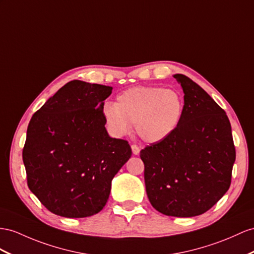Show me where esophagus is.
<instances>
[{
	"label": "esophagus",
	"mask_w": 254,
	"mask_h": 254,
	"mask_svg": "<svg viewBox=\"0 0 254 254\" xmlns=\"http://www.w3.org/2000/svg\"><path fill=\"white\" fill-rule=\"evenodd\" d=\"M131 148H132V152H133L134 155H138V154H139L140 149H139L137 146H136V145H132Z\"/></svg>",
	"instance_id": "esophagus-1"
}]
</instances>
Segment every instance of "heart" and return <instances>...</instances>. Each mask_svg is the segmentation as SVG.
Wrapping results in <instances>:
<instances>
[{
  "label": "heart",
  "instance_id": "obj_1",
  "mask_svg": "<svg viewBox=\"0 0 254 254\" xmlns=\"http://www.w3.org/2000/svg\"><path fill=\"white\" fill-rule=\"evenodd\" d=\"M185 101L178 91L153 86H137L123 91L117 104L108 102L103 117L109 131L123 136L135 125L138 137L159 144L176 132L184 116Z\"/></svg>",
  "mask_w": 254,
  "mask_h": 254
}]
</instances>
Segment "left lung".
<instances>
[{
	"label": "left lung",
	"instance_id": "obj_1",
	"mask_svg": "<svg viewBox=\"0 0 254 254\" xmlns=\"http://www.w3.org/2000/svg\"><path fill=\"white\" fill-rule=\"evenodd\" d=\"M185 93L180 125L171 137L140 151L154 209L166 216H199L229 190L236 159L224 110L189 77L175 74Z\"/></svg>",
	"mask_w": 254,
	"mask_h": 254
}]
</instances>
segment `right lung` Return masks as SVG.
Listing matches in <instances>:
<instances>
[{
	"mask_svg": "<svg viewBox=\"0 0 254 254\" xmlns=\"http://www.w3.org/2000/svg\"><path fill=\"white\" fill-rule=\"evenodd\" d=\"M113 87L71 80L31 118L22 160L28 186L58 216L84 218L106 205L112 180L131 158L127 140L110 137L103 117Z\"/></svg>",
	"mask_w": 254,
	"mask_h": 254,
	"instance_id": "add662e5",
	"label": "right lung"
}]
</instances>
